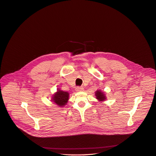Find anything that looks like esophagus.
<instances>
[{
    "label": "esophagus",
    "mask_w": 156,
    "mask_h": 156,
    "mask_svg": "<svg viewBox=\"0 0 156 156\" xmlns=\"http://www.w3.org/2000/svg\"><path fill=\"white\" fill-rule=\"evenodd\" d=\"M84 90V88L83 87H81V86H77L76 87V91H83Z\"/></svg>",
    "instance_id": "1"
}]
</instances>
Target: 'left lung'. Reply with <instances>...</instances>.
<instances>
[{"label": "left lung", "instance_id": "left-lung-1", "mask_svg": "<svg viewBox=\"0 0 156 156\" xmlns=\"http://www.w3.org/2000/svg\"><path fill=\"white\" fill-rule=\"evenodd\" d=\"M96 96L97 99H98L99 101H104L106 98H105V94H104V93L100 91H97L96 93Z\"/></svg>", "mask_w": 156, "mask_h": 156}]
</instances>
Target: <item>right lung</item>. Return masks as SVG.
<instances>
[{
	"label": "right lung",
	"mask_w": 156,
	"mask_h": 156,
	"mask_svg": "<svg viewBox=\"0 0 156 156\" xmlns=\"http://www.w3.org/2000/svg\"><path fill=\"white\" fill-rule=\"evenodd\" d=\"M69 97V94L67 92L62 91L58 90L57 93L53 96L52 101L54 102L55 104H57L58 106L62 107L65 105L66 102H68Z\"/></svg>",
	"instance_id": "1"
}]
</instances>
